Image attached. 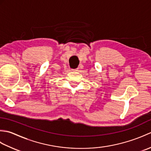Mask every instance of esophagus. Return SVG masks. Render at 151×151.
<instances>
[{
  "label": "esophagus",
  "instance_id": "esophagus-1",
  "mask_svg": "<svg viewBox=\"0 0 151 151\" xmlns=\"http://www.w3.org/2000/svg\"><path fill=\"white\" fill-rule=\"evenodd\" d=\"M72 70H74V71H78V68H76V69H73Z\"/></svg>",
  "mask_w": 151,
  "mask_h": 151
}]
</instances>
